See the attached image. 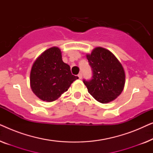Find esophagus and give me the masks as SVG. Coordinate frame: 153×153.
Segmentation results:
<instances>
[{"label":"esophagus","instance_id":"esophagus-1","mask_svg":"<svg viewBox=\"0 0 153 153\" xmlns=\"http://www.w3.org/2000/svg\"><path fill=\"white\" fill-rule=\"evenodd\" d=\"M78 76H79V79H82V74H81V73H79V74H78Z\"/></svg>","mask_w":153,"mask_h":153}]
</instances>
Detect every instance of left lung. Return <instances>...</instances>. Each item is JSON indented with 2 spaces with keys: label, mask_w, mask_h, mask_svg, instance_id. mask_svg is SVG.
I'll list each match as a JSON object with an SVG mask.
<instances>
[{
  "label": "left lung",
  "mask_w": 153,
  "mask_h": 153,
  "mask_svg": "<svg viewBox=\"0 0 153 153\" xmlns=\"http://www.w3.org/2000/svg\"><path fill=\"white\" fill-rule=\"evenodd\" d=\"M87 59L93 71L91 80L83 79L88 91L100 103H108L120 95L124 88V69L116 56L108 50L96 47Z\"/></svg>",
  "instance_id": "left-lung-1"
}]
</instances>
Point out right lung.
Listing matches in <instances>:
<instances>
[{"instance_id": "1", "label": "right lung", "mask_w": 153, "mask_h": 153, "mask_svg": "<svg viewBox=\"0 0 153 153\" xmlns=\"http://www.w3.org/2000/svg\"><path fill=\"white\" fill-rule=\"evenodd\" d=\"M70 67L62 60L61 51L53 47L43 52L33 63L30 71V88L35 95L46 102H53L68 91L73 81Z\"/></svg>"}]
</instances>
